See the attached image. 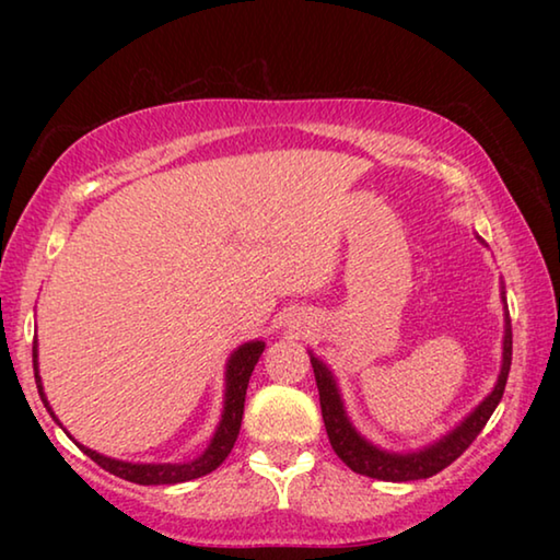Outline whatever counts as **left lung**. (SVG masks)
Here are the masks:
<instances>
[{
    "label": "left lung",
    "instance_id": "left-lung-1",
    "mask_svg": "<svg viewBox=\"0 0 560 560\" xmlns=\"http://www.w3.org/2000/svg\"><path fill=\"white\" fill-rule=\"evenodd\" d=\"M506 301V299H504ZM311 365H314L318 397H320V415H324V424L330 440V447L343 459L350 469L365 477L383 479V481H415V479H428L432 474L442 471L444 467L459 457V454L477 440V434L485 430L491 412L497 410V405L504 395L509 368H511V318L506 311V336H504V365H501L499 381L494 390L474 410L467 420H464L457 430H452L447 438H442L438 444L410 454H390L373 447L371 442H365L353 430V424L348 422L343 412V402H340L338 387L334 375L328 368L320 363L316 355H311Z\"/></svg>",
    "mask_w": 560,
    "mask_h": 560
}]
</instances>
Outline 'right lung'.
Masks as SVG:
<instances>
[{
	"label": "right lung",
	"instance_id": "1",
	"mask_svg": "<svg viewBox=\"0 0 560 560\" xmlns=\"http://www.w3.org/2000/svg\"><path fill=\"white\" fill-rule=\"evenodd\" d=\"M264 353V343L261 340H254V343H244L240 350H234V355L230 358V365H226V393H224V412H222V422L217 428L214 438L210 442V447L205 450L202 457H197L195 462H185V464H130V462H118L110 457H103V454L79 447L83 454L103 467L110 474H116L120 479H128L132 485H179V481H189L197 477H205V474L214 471L220 464L230 457V452L236 442V434H240L242 428V415H244V397H246V385H249V377L254 365H257L259 355ZM34 377H36V387H39V395L44 400V407L51 412L49 402H46L44 387H42V377L39 371H36V343H34ZM56 420V415L51 412ZM59 422V420H56Z\"/></svg>",
	"mask_w": 560,
	"mask_h": 560
}]
</instances>
